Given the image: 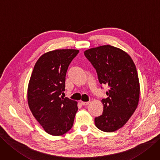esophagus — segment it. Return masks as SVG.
<instances>
[{"mask_svg":"<svg viewBox=\"0 0 160 160\" xmlns=\"http://www.w3.org/2000/svg\"><path fill=\"white\" fill-rule=\"evenodd\" d=\"M90 103V102H81V104L83 105H87Z\"/></svg>","mask_w":160,"mask_h":160,"instance_id":"obj_1","label":"esophagus"}]
</instances>
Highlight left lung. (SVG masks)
<instances>
[{"instance_id": "left-lung-1", "label": "left lung", "mask_w": 160, "mask_h": 160, "mask_svg": "<svg viewBox=\"0 0 160 160\" xmlns=\"http://www.w3.org/2000/svg\"><path fill=\"white\" fill-rule=\"evenodd\" d=\"M96 68L101 84L108 85V96L103 99V111L95 118V125L102 131L111 132L121 128L137 109L140 84L137 68L126 52L106 45L84 51Z\"/></svg>"}]
</instances>
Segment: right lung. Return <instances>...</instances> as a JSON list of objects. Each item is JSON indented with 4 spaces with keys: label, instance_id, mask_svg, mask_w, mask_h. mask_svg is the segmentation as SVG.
<instances>
[{
    "label": "right lung",
    "instance_id": "obj_1",
    "mask_svg": "<svg viewBox=\"0 0 160 160\" xmlns=\"http://www.w3.org/2000/svg\"><path fill=\"white\" fill-rule=\"evenodd\" d=\"M76 49H57L41 55L35 63L28 88L29 108L45 131L61 136L72 127L77 102L61 97L65 77Z\"/></svg>",
    "mask_w": 160,
    "mask_h": 160
}]
</instances>
